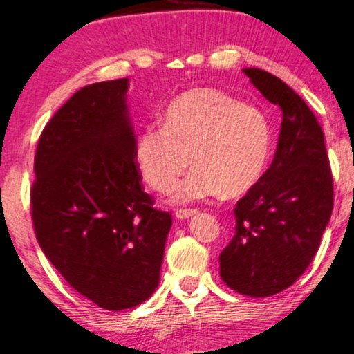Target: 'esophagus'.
<instances>
[{
    "mask_svg": "<svg viewBox=\"0 0 354 354\" xmlns=\"http://www.w3.org/2000/svg\"><path fill=\"white\" fill-rule=\"evenodd\" d=\"M196 212H198V209H178L174 212V216H176L178 219H188L191 216H194Z\"/></svg>",
    "mask_w": 354,
    "mask_h": 354,
    "instance_id": "obj_1",
    "label": "esophagus"
}]
</instances>
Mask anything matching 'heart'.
<instances>
[{
	"mask_svg": "<svg viewBox=\"0 0 354 354\" xmlns=\"http://www.w3.org/2000/svg\"><path fill=\"white\" fill-rule=\"evenodd\" d=\"M270 153L272 130L261 110L216 88H193L169 102L161 129L140 131L133 155L147 185L163 194L191 156L196 168L174 193V201L189 203L245 194L262 180Z\"/></svg>",
	"mask_w": 354,
	"mask_h": 354,
	"instance_id": "b5f03b06",
	"label": "heart"
}]
</instances>
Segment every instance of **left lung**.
I'll use <instances>...</instances> for the list:
<instances>
[{
	"label": "left lung",
	"mask_w": 354,
	"mask_h": 354,
	"mask_svg": "<svg viewBox=\"0 0 354 354\" xmlns=\"http://www.w3.org/2000/svg\"><path fill=\"white\" fill-rule=\"evenodd\" d=\"M244 74L282 109V125L270 168L236 204L219 266L227 287L257 299L290 287L310 266L333 211V178L325 135L299 93L262 69Z\"/></svg>",
	"instance_id": "8db88e82"
}]
</instances>
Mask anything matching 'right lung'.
Here are the masks:
<instances>
[{"mask_svg":"<svg viewBox=\"0 0 354 354\" xmlns=\"http://www.w3.org/2000/svg\"><path fill=\"white\" fill-rule=\"evenodd\" d=\"M129 87V79L87 85L55 112L31 189L42 252L74 290L112 312L155 292L171 229L142 189Z\"/></svg>","mask_w":354,"mask_h":354,"instance_id":"add662e5","label":"right lung"}]
</instances>
